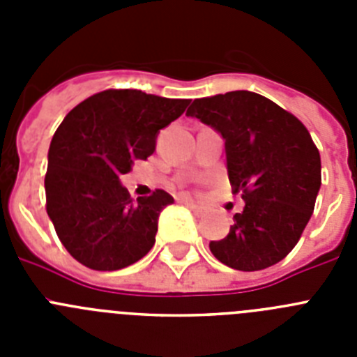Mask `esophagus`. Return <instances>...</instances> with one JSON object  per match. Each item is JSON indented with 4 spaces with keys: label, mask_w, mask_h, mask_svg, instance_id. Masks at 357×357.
Masks as SVG:
<instances>
[{
    "label": "esophagus",
    "mask_w": 357,
    "mask_h": 357,
    "mask_svg": "<svg viewBox=\"0 0 357 357\" xmlns=\"http://www.w3.org/2000/svg\"><path fill=\"white\" fill-rule=\"evenodd\" d=\"M182 204H185V206H188L189 209L193 211V213L197 214V216H204V214H206V209H204V207L198 206V204H195V202H191V200H189V198H182Z\"/></svg>",
    "instance_id": "esophagus-1"
}]
</instances>
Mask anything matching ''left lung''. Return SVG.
Here are the masks:
<instances>
[{
	"instance_id": "obj_1",
	"label": "left lung",
	"mask_w": 357,
	"mask_h": 357,
	"mask_svg": "<svg viewBox=\"0 0 357 357\" xmlns=\"http://www.w3.org/2000/svg\"><path fill=\"white\" fill-rule=\"evenodd\" d=\"M185 116L222 135L230 185L245 200L229 234L209 243L214 257L241 272L284 259L313 214L321 184L320 153L307 128L250 91L198 98Z\"/></svg>"
}]
</instances>
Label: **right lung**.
Here are the masks:
<instances>
[{
  "label": "right lung",
  "instance_id": "right-lung-1",
  "mask_svg": "<svg viewBox=\"0 0 357 357\" xmlns=\"http://www.w3.org/2000/svg\"><path fill=\"white\" fill-rule=\"evenodd\" d=\"M189 100L107 89L78 103L56 128L44 178L46 211L66 250L84 266L114 272L143 259L155 243L162 189L134 202L119 176L155 151L160 128Z\"/></svg>",
  "mask_w": 357,
  "mask_h": 357
}]
</instances>
